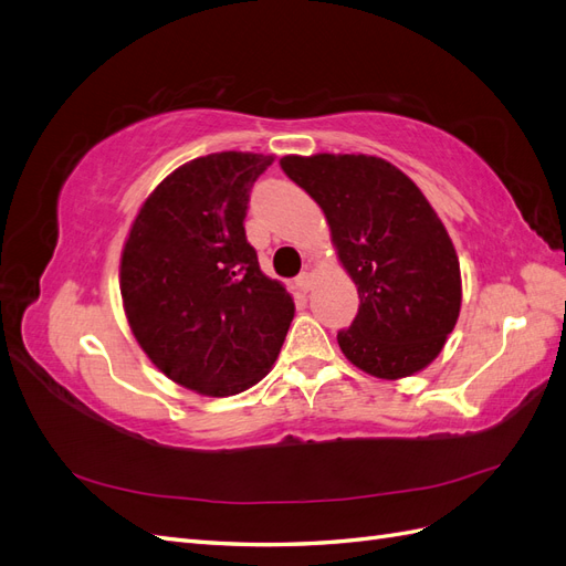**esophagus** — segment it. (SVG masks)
Returning <instances> with one entry per match:
<instances>
[{"mask_svg": "<svg viewBox=\"0 0 566 566\" xmlns=\"http://www.w3.org/2000/svg\"><path fill=\"white\" fill-rule=\"evenodd\" d=\"M312 283H314V276H312V273H310V271H304V273H300V276L295 279V287L300 290V293H302V295H306V293H310V290H312Z\"/></svg>", "mask_w": 566, "mask_h": 566, "instance_id": "1", "label": "esophagus"}]
</instances>
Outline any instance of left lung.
Here are the masks:
<instances>
[{"label":"left lung","instance_id":"8db88e82","mask_svg":"<svg viewBox=\"0 0 566 566\" xmlns=\"http://www.w3.org/2000/svg\"><path fill=\"white\" fill-rule=\"evenodd\" d=\"M281 167L321 205L361 300L337 333L342 354L382 380L430 366L455 328L462 290L455 248L420 188L375 156H285Z\"/></svg>","mask_w":566,"mask_h":566}]
</instances>
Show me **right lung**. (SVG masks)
Listing matches in <instances>:
<instances>
[{
    "mask_svg": "<svg viewBox=\"0 0 566 566\" xmlns=\"http://www.w3.org/2000/svg\"><path fill=\"white\" fill-rule=\"evenodd\" d=\"M271 163L224 150L181 165L142 205L119 260L136 342L169 380L208 397L260 382L295 316L243 227L250 188Z\"/></svg>",
    "mask_w": 566,
    "mask_h": 566,
    "instance_id": "1",
    "label": "right lung"
}]
</instances>
